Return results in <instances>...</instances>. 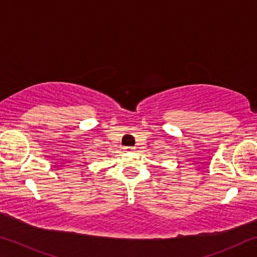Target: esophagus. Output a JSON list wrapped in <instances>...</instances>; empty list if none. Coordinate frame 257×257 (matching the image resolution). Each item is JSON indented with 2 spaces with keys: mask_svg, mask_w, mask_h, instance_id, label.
<instances>
[{
  "mask_svg": "<svg viewBox=\"0 0 257 257\" xmlns=\"http://www.w3.org/2000/svg\"><path fill=\"white\" fill-rule=\"evenodd\" d=\"M124 150H125V151H135V150H136V147H130V146H128V147H125Z\"/></svg>",
  "mask_w": 257,
  "mask_h": 257,
  "instance_id": "1",
  "label": "esophagus"
}]
</instances>
